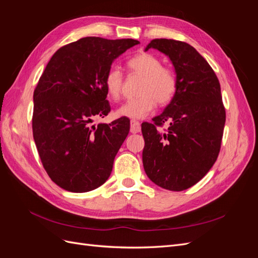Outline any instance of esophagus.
Segmentation results:
<instances>
[{"instance_id": "esophagus-1", "label": "esophagus", "mask_w": 258, "mask_h": 258, "mask_svg": "<svg viewBox=\"0 0 258 258\" xmlns=\"http://www.w3.org/2000/svg\"><path fill=\"white\" fill-rule=\"evenodd\" d=\"M141 131V123L137 120H131L130 121V132L131 134H138V132Z\"/></svg>"}]
</instances>
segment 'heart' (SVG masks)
Masks as SVG:
<instances>
[{"mask_svg": "<svg viewBox=\"0 0 258 258\" xmlns=\"http://www.w3.org/2000/svg\"><path fill=\"white\" fill-rule=\"evenodd\" d=\"M132 72L143 76L139 93L141 96L129 99L116 110V115L132 119H142L154 111L156 104L165 105L173 99L177 89V79L171 69L162 67V61L148 52H141L128 61ZM123 75L118 67L106 72L104 85L108 96L118 99L122 88Z\"/></svg>", "mask_w": 258, "mask_h": 258, "instance_id": "heart-1", "label": "heart"}]
</instances>
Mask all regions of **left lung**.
Returning <instances> with one entry per match:
<instances>
[{
    "label": "left lung",
    "mask_w": 258,
    "mask_h": 258,
    "mask_svg": "<svg viewBox=\"0 0 258 258\" xmlns=\"http://www.w3.org/2000/svg\"><path fill=\"white\" fill-rule=\"evenodd\" d=\"M165 53L177 79L173 99L153 122L142 123L143 167L152 182L181 191L198 183L221 150L226 120L221 86L207 60L189 44L156 38L146 46ZM163 122L167 132L157 128Z\"/></svg>",
    "instance_id": "1"
}]
</instances>
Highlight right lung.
Segmentation results:
<instances>
[{
  "label": "right lung",
  "mask_w": 258,
  "mask_h": 258,
  "mask_svg": "<svg viewBox=\"0 0 258 258\" xmlns=\"http://www.w3.org/2000/svg\"><path fill=\"white\" fill-rule=\"evenodd\" d=\"M138 44L132 38L83 37L58 49L46 66L33 95V138L44 169L61 188L90 191L110 177L130 120L92 122L111 111L106 72Z\"/></svg>",
  "instance_id": "add662e5"
}]
</instances>
